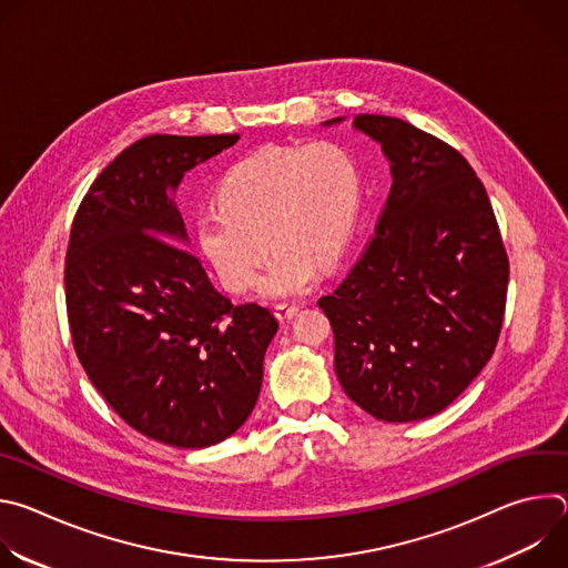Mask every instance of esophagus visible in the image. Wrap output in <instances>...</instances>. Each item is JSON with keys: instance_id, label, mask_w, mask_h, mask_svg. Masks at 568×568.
<instances>
[{"instance_id": "esophagus-1", "label": "esophagus", "mask_w": 568, "mask_h": 568, "mask_svg": "<svg viewBox=\"0 0 568 568\" xmlns=\"http://www.w3.org/2000/svg\"><path fill=\"white\" fill-rule=\"evenodd\" d=\"M298 312V305L296 303H276L274 305V314L281 318V321H287V318H292L294 314Z\"/></svg>"}]
</instances>
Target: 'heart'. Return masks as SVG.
Here are the masks:
<instances>
[{
	"label": "heart",
	"mask_w": 568,
	"mask_h": 568,
	"mask_svg": "<svg viewBox=\"0 0 568 568\" xmlns=\"http://www.w3.org/2000/svg\"><path fill=\"white\" fill-rule=\"evenodd\" d=\"M197 217V240L222 285L235 294L294 296L310 290L321 265H337L353 240L362 182L353 154L333 141L263 145L237 159Z\"/></svg>",
	"instance_id": "obj_1"
}]
</instances>
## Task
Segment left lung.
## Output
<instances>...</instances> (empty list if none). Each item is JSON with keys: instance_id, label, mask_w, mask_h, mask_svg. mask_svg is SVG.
<instances>
[{"instance_id": "obj_1", "label": "left lung", "mask_w": 568, "mask_h": 568, "mask_svg": "<svg viewBox=\"0 0 568 568\" xmlns=\"http://www.w3.org/2000/svg\"><path fill=\"white\" fill-rule=\"evenodd\" d=\"M355 128L382 143L393 184L362 256L318 307L357 407L423 420L493 357L510 263L490 197L456 148L393 116L357 114Z\"/></svg>"}]
</instances>
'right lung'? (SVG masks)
<instances>
[{"mask_svg": "<svg viewBox=\"0 0 568 568\" xmlns=\"http://www.w3.org/2000/svg\"><path fill=\"white\" fill-rule=\"evenodd\" d=\"M237 134H150L128 145L80 202L64 261L73 351L139 434L182 449L229 438L250 418L278 331L258 303L220 294L171 200L184 173Z\"/></svg>", "mask_w": 568, "mask_h": 568, "instance_id": "right-lung-1", "label": "right lung"}]
</instances>
